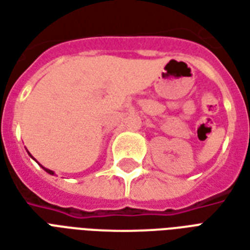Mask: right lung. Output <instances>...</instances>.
<instances>
[{
    "instance_id": "1",
    "label": "right lung",
    "mask_w": 250,
    "mask_h": 250,
    "mask_svg": "<svg viewBox=\"0 0 250 250\" xmlns=\"http://www.w3.org/2000/svg\"><path fill=\"white\" fill-rule=\"evenodd\" d=\"M44 170H45L46 173H49V174H52V175H53V171H52V170H48V168H44Z\"/></svg>"
}]
</instances>
